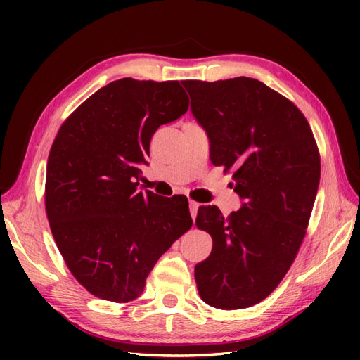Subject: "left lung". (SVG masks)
Returning <instances> with one entry per match:
<instances>
[{
    "label": "left lung",
    "mask_w": 360,
    "mask_h": 360,
    "mask_svg": "<svg viewBox=\"0 0 360 360\" xmlns=\"http://www.w3.org/2000/svg\"><path fill=\"white\" fill-rule=\"evenodd\" d=\"M178 117L156 82L127 77L83 102L52 143L51 232L74 278L102 300L139 297L160 255L193 224L187 198L151 192L141 170L151 136Z\"/></svg>",
    "instance_id": "8db88e82"
}]
</instances>
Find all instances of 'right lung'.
Returning <instances> with one entry per match:
<instances>
[{
    "label": "right lung",
    "instance_id": "obj_1",
    "mask_svg": "<svg viewBox=\"0 0 360 360\" xmlns=\"http://www.w3.org/2000/svg\"><path fill=\"white\" fill-rule=\"evenodd\" d=\"M195 116L210 139V160L232 178L235 212L198 213L210 255L195 266L202 300L218 309L257 304L280 285L307 235L320 158L302 111L264 83L235 77L210 83Z\"/></svg>",
    "mask_w": 360,
    "mask_h": 360
}]
</instances>
